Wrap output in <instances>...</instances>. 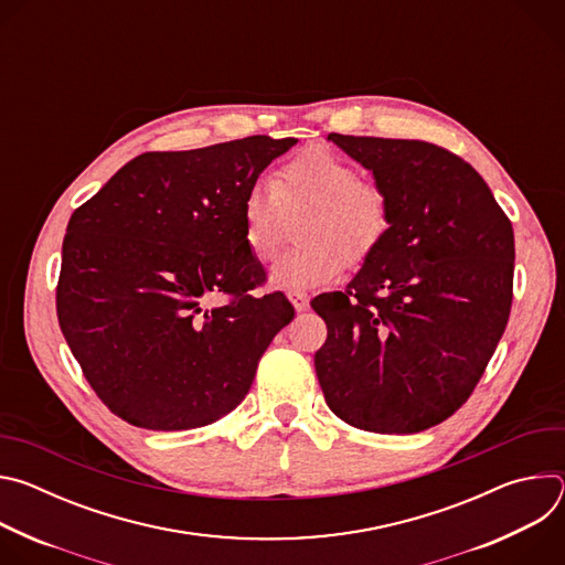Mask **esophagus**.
<instances>
[{"mask_svg":"<svg viewBox=\"0 0 565 565\" xmlns=\"http://www.w3.org/2000/svg\"><path fill=\"white\" fill-rule=\"evenodd\" d=\"M288 299H290V303L295 306V310H297V312L308 310V301H310V297H308L306 292H290V295H288Z\"/></svg>","mask_w":565,"mask_h":565,"instance_id":"obj_1","label":"esophagus"}]
</instances>
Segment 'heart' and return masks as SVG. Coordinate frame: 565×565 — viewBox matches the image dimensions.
<instances>
[{
  "label": "heart",
  "instance_id": "b5f03b06",
  "mask_svg": "<svg viewBox=\"0 0 565 565\" xmlns=\"http://www.w3.org/2000/svg\"><path fill=\"white\" fill-rule=\"evenodd\" d=\"M301 248L281 255L268 273L273 288L306 292L333 281L349 264H362L384 241L388 199L375 183L329 149H308L286 163L275 181H257L241 201L244 244L257 262L279 250L288 218L303 216Z\"/></svg>",
  "mask_w": 565,
  "mask_h": 565
}]
</instances>
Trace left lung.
I'll use <instances>...</instances> for the list:
<instances>
[{
  "label": "left lung",
  "instance_id": "obj_1",
  "mask_svg": "<svg viewBox=\"0 0 565 565\" xmlns=\"http://www.w3.org/2000/svg\"><path fill=\"white\" fill-rule=\"evenodd\" d=\"M388 199V232L347 292L319 295L327 405L375 434H416L473 391L512 306L514 232L482 177L423 140L329 134Z\"/></svg>",
  "mask_w": 565,
  "mask_h": 565
}]
</instances>
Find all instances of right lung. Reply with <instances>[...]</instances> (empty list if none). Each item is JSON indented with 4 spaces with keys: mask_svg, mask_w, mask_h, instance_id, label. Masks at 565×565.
<instances>
[{
    "mask_svg": "<svg viewBox=\"0 0 565 565\" xmlns=\"http://www.w3.org/2000/svg\"><path fill=\"white\" fill-rule=\"evenodd\" d=\"M297 138L250 136L140 153L66 225L57 319L105 405L153 431L205 427L241 405L295 310L255 297L264 266L241 201ZM233 299L210 305L214 296Z\"/></svg>",
    "mask_w": 565,
    "mask_h": 565,
    "instance_id": "1",
    "label": "right lung"
}]
</instances>
